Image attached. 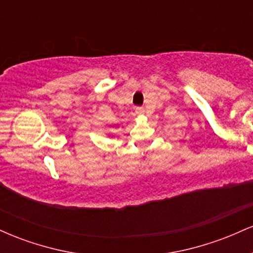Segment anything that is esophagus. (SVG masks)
<instances>
[{
    "instance_id": "obj_1",
    "label": "esophagus",
    "mask_w": 253,
    "mask_h": 253,
    "mask_svg": "<svg viewBox=\"0 0 253 253\" xmlns=\"http://www.w3.org/2000/svg\"><path fill=\"white\" fill-rule=\"evenodd\" d=\"M144 108L143 107H135V113L136 114H139V115H141V114H144Z\"/></svg>"
}]
</instances>
